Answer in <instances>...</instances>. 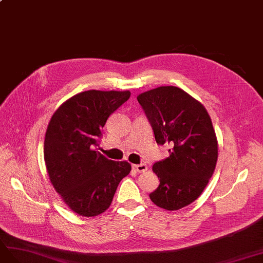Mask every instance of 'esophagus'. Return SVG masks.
<instances>
[{
    "label": "esophagus",
    "instance_id": "esophagus-1",
    "mask_svg": "<svg viewBox=\"0 0 263 263\" xmlns=\"http://www.w3.org/2000/svg\"><path fill=\"white\" fill-rule=\"evenodd\" d=\"M133 167L138 173H144L147 171V165L146 164H138V165H133Z\"/></svg>",
    "mask_w": 263,
    "mask_h": 263
}]
</instances>
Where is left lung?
I'll return each instance as SVG.
<instances>
[{"instance_id": "1", "label": "left lung", "mask_w": 263, "mask_h": 263, "mask_svg": "<svg viewBox=\"0 0 263 263\" xmlns=\"http://www.w3.org/2000/svg\"><path fill=\"white\" fill-rule=\"evenodd\" d=\"M137 100L156 143L172 147L170 156L153 166L159 185L149 197L159 208L180 210L202 194L214 173L217 140L212 120L200 101L174 86L152 89Z\"/></svg>"}]
</instances>
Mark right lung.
I'll list each match as a JSON object with an SVG mask.
<instances>
[{
  "mask_svg": "<svg viewBox=\"0 0 263 263\" xmlns=\"http://www.w3.org/2000/svg\"><path fill=\"white\" fill-rule=\"evenodd\" d=\"M129 97V91H83L63 102L50 119L43 149L49 178L81 216L104 213L130 173L129 163L110 161L97 151L108 117Z\"/></svg>",
  "mask_w": 263,
  "mask_h": 263,
  "instance_id": "1",
  "label": "right lung"
}]
</instances>
